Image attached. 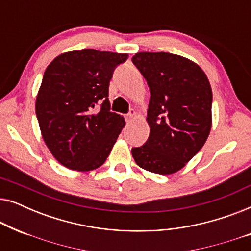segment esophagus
Here are the masks:
<instances>
[{"mask_svg":"<svg viewBox=\"0 0 251 251\" xmlns=\"http://www.w3.org/2000/svg\"><path fill=\"white\" fill-rule=\"evenodd\" d=\"M137 115V113H136V111L135 109H131V111L129 112V114L126 116V122L128 123H130L133 120V118H135V116Z\"/></svg>","mask_w":251,"mask_h":251,"instance_id":"esophagus-1","label":"esophagus"}]
</instances>
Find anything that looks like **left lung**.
I'll list each match as a JSON object with an SVG mask.
<instances>
[{"instance_id":"1","label":"left lung","mask_w":251,"mask_h":251,"mask_svg":"<svg viewBox=\"0 0 251 251\" xmlns=\"http://www.w3.org/2000/svg\"><path fill=\"white\" fill-rule=\"evenodd\" d=\"M132 63L150 87V137L132 156L140 168L171 175L204 145L211 130L212 91L203 70L169 52H137Z\"/></svg>"}]
</instances>
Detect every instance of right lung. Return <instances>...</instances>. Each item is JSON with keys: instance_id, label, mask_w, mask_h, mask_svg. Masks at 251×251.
Wrapping results in <instances>:
<instances>
[{"instance_id": "obj_1", "label": "right lung", "mask_w": 251, "mask_h": 251, "mask_svg": "<svg viewBox=\"0 0 251 251\" xmlns=\"http://www.w3.org/2000/svg\"><path fill=\"white\" fill-rule=\"evenodd\" d=\"M128 53L95 49L60 53L44 72L35 101L41 135L58 162L71 170L91 171L104 164L125 118L109 111L113 71ZM102 101L97 111L94 107Z\"/></svg>"}]
</instances>
